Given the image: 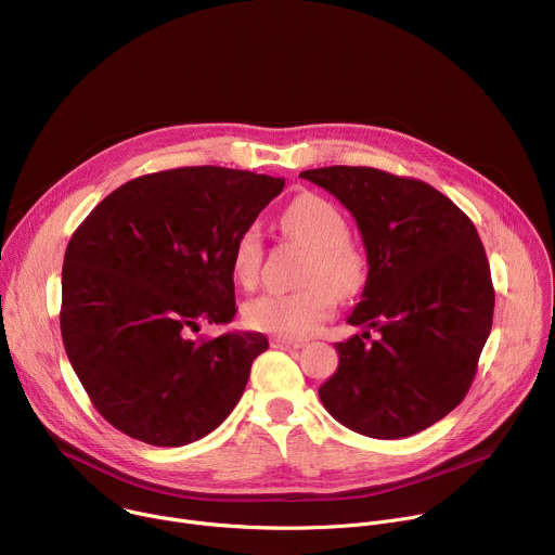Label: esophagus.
Wrapping results in <instances>:
<instances>
[{"label":"esophagus","instance_id":"esophagus-1","mask_svg":"<svg viewBox=\"0 0 555 555\" xmlns=\"http://www.w3.org/2000/svg\"><path fill=\"white\" fill-rule=\"evenodd\" d=\"M272 347H274V349H283V351H296V349L302 347V343H298V340H287V338L276 336V338H272Z\"/></svg>","mask_w":555,"mask_h":555}]
</instances>
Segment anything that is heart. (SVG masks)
<instances>
[{
  "instance_id": "1",
  "label": "heart",
  "mask_w": 555,
  "mask_h": 555,
  "mask_svg": "<svg viewBox=\"0 0 555 555\" xmlns=\"http://www.w3.org/2000/svg\"><path fill=\"white\" fill-rule=\"evenodd\" d=\"M283 232L309 250L300 272L302 289L266 292L244 307V321L257 332L283 338H305L330 321L339 294L351 298L366 283L364 257L349 244L345 215L321 195L296 197L281 217ZM263 236L257 223L246 225L232 246V276L242 287L259 281Z\"/></svg>"
}]
</instances>
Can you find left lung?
Returning <instances> with one entry per match:
<instances>
[{
    "instance_id": "left-lung-1",
    "label": "left lung",
    "mask_w": 555,
    "mask_h": 555,
    "mask_svg": "<svg viewBox=\"0 0 555 555\" xmlns=\"http://www.w3.org/2000/svg\"><path fill=\"white\" fill-rule=\"evenodd\" d=\"M300 178L356 217L369 276L349 325L377 330L338 343V371L319 388L325 409L373 439L411 437L456 409L492 330L494 285L479 232L443 193L373 167H325Z\"/></svg>"
}]
</instances>
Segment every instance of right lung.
<instances>
[{
  "mask_svg": "<svg viewBox=\"0 0 555 555\" xmlns=\"http://www.w3.org/2000/svg\"><path fill=\"white\" fill-rule=\"evenodd\" d=\"M283 186L223 167L157 171L109 193L74 230L61 274L63 347L114 428L186 446L242 400L268 338L189 334L234 319V240Z\"/></svg>",
  "mask_w": 555,
  "mask_h": 555,
  "instance_id": "1",
  "label": "right lung"
}]
</instances>
